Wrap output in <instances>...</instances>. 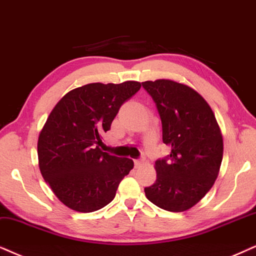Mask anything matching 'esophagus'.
<instances>
[{
    "instance_id": "1",
    "label": "esophagus",
    "mask_w": 256,
    "mask_h": 256,
    "mask_svg": "<svg viewBox=\"0 0 256 256\" xmlns=\"http://www.w3.org/2000/svg\"><path fill=\"white\" fill-rule=\"evenodd\" d=\"M143 164H144V160H142V158H140V160H134V168H137V169L143 166Z\"/></svg>"
}]
</instances>
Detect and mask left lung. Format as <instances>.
I'll return each instance as SVG.
<instances>
[{
	"mask_svg": "<svg viewBox=\"0 0 256 256\" xmlns=\"http://www.w3.org/2000/svg\"><path fill=\"white\" fill-rule=\"evenodd\" d=\"M142 85L156 104L163 143L171 148L170 154L156 160L157 180L145 188V196L168 212H186L218 178L221 131L208 102L192 87L166 79Z\"/></svg>",
	"mask_w": 256,
	"mask_h": 256,
	"instance_id": "1",
	"label": "left lung"
}]
</instances>
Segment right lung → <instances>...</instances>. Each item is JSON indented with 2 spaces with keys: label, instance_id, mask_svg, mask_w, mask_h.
Returning <instances> with one entry per match:
<instances>
[{
  "label": "right lung",
  "instance_id": "right-lung-1",
  "mask_svg": "<svg viewBox=\"0 0 256 256\" xmlns=\"http://www.w3.org/2000/svg\"><path fill=\"white\" fill-rule=\"evenodd\" d=\"M140 82L88 84L64 96L40 132L38 166L46 183L68 208L92 212L114 198L134 160L100 150L120 106Z\"/></svg>",
  "mask_w": 256,
  "mask_h": 256
}]
</instances>
